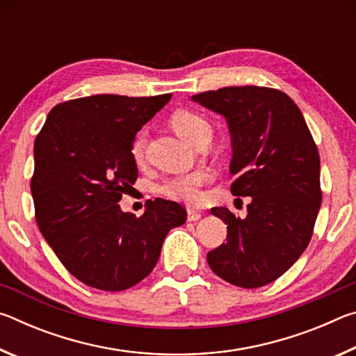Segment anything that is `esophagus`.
<instances>
[{
	"label": "esophagus",
	"instance_id": "34e87169",
	"mask_svg": "<svg viewBox=\"0 0 356 356\" xmlns=\"http://www.w3.org/2000/svg\"><path fill=\"white\" fill-rule=\"evenodd\" d=\"M201 212H197V210H195V209H188L186 210V220L188 221H197V220H201Z\"/></svg>",
	"mask_w": 356,
	"mask_h": 356
}]
</instances>
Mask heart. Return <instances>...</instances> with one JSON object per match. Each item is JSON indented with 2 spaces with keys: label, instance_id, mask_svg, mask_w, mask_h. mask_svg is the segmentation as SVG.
I'll list each match as a JSON object with an SVG mask.
<instances>
[{
  "label": "heart",
  "instance_id": "b5f03b06",
  "mask_svg": "<svg viewBox=\"0 0 356 356\" xmlns=\"http://www.w3.org/2000/svg\"><path fill=\"white\" fill-rule=\"evenodd\" d=\"M170 124L172 130L185 140L186 143L196 146L202 138L212 135V127L202 118L201 114L190 110H179L171 116ZM146 144H147V130H140L131 143V159L135 163L141 165L146 155ZM210 174L204 170L193 171L186 174H179L166 179L165 182L159 185V195L168 197V200L193 204L201 197V186L207 182Z\"/></svg>",
  "mask_w": 356,
  "mask_h": 356
}]
</instances>
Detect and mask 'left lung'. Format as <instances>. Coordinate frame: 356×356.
Listing matches in <instances>:
<instances>
[{
  "label": "left lung",
  "mask_w": 356,
  "mask_h": 356,
  "mask_svg": "<svg viewBox=\"0 0 356 356\" xmlns=\"http://www.w3.org/2000/svg\"><path fill=\"white\" fill-rule=\"evenodd\" d=\"M221 114L231 134L234 196L251 197L245 218L210 212L227 242L207 254L215 275L254 289L280 278L308 246L322 202L321 159L300 108L272 88L231 86L191 97Z\"/></svg>",
  "instance_id": "obj_1"
}]
</instances>
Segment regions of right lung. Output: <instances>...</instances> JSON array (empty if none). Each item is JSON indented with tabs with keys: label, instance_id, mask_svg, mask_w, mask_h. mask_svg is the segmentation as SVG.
Segmentation results:
<instances>
[{
	"label": "right lung",
	"instance_id": "add662e5",
	"mask_svg": "<svg viewBox=\"0 0 356 356\" xmlns=\"http://www.w3.org/2000/svg\"><path fill=\"white\" fill-rule=\"evenodd\" d=\"M171 99L99 94L56 105L34 141L35 221L69 272L84 284L119 292L152 272L180 204L156 197L136 218L119 201L138 177L131 143Z\"/></svg>",
	"mask_w": 356,
	"mask_h": 356
}]
</instances>
